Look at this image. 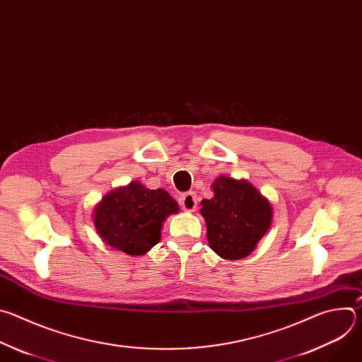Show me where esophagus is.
I'll use <instances>...</instances> for the list:
<instances>
[{
  "label": "esophagus",
  "instance_id": "34e87169",
  "mask_svg": "<svg viewBox=\"0 0 362 362\" xmlns=\"http://www.w3.org/2000/svg\"><path fill=\"white\" fill-rule=\"evenodd\" d=\"M179 203L182 206V209L186 212H193L197 206V196L194 192H187L183 193L179 199Z\"/></svg>",
  "mask_w": 362,
  "mask_h": 362
}]
</instances>
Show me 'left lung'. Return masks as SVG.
I'll return each mask as SVG.
<instances>
[{
    "label": "left lung",
    "instance_id": "8db88e82",
    "mask_svg": "<svg viewBox=\"0 0 362 362\" xmlns=\"http://www.w3.org/2000/svg\"><path fill=\"white\" fill-rule=\"evenodd\" d=\"M212 199L202 200L208 242L223 259L247 256L268 232L271 203L246 180L221 176L214 183Z\"/></svg>",
    "mask_w": 362,
    "mask_h": 362
}]
</instances>
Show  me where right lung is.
I'll list each match as a JSON object with an SVG mask.
<instances>
[{"label": "right lung", "instance_id": "obj_1", "mask_svg": "<svg viewBox=\"0 0 362 362\" xmlns=\"http://www.w3.org/2000/svg\"><path fill=\"white\" fill-rule=\"evenodd\" d=\"M177 211V202L166 190H148L132 182L101 200L94 212V225L107 245L136 256L160 240L162 223Z\"/></svg>", "mask_w": 362, "mask_h": 362}]
</instances>
